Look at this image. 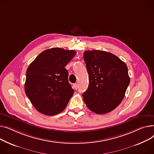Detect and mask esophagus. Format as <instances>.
<instances>
[{
	"instance_id": "obj_1",
	"label": "esophagus",
	"mask_w": 154,
	"mask_h": 154,
	"mask_svg": "<svg viewBox=\"0 0 154 154\" xmlns=\"http://www.w3.org/2000/svg\"><path fill=\"white\" fill-rule=\"evenodd\" d=\"M78 86H78V83H76V84H74V85H73V88H74L75 89H76V90L78 89Z\"/></svg>"
}]
</instances>
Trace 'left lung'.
Returning a JSON list of instances; mask_svg holds the SVG:
<instances>
[{
	"label": "left lung",
	"instance_id": "1",
	"mask_svg": "<svg viewBox=\"0 0 154 154\" xmlns=\"http://www.w3.org/2000/svg\"><path fill=\"white\" fill-rule=\"evenodd\" d=\"M84 60L89 75V86L83 100L91 111L103 114L118 106L130 83L128 66L114 54L86 50Z\"/></svg>",
	"mask_w": 154,
	"mask_h": 154
}]
</instances>
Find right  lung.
Segmentation results:
<instances>
[{"label": "right lung", "instance_id": "right-lung-1", "mask_svg": "<svg viewBox=\"0 0 154 154\" xmlns=\"http://www.w3.org/2000/svg\"><path fill=\"white\" fill-rule=\"evenodd\" d=\"M74 50L53 48L45 50L26 72L25 92L40 113L54 116L64 110L74 93L65 68L75 56Z\"/></svg>", "mask_w": 154, "mask_h": 154}]
</instances>
